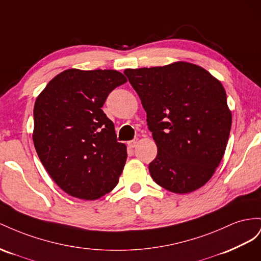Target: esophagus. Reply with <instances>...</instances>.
Instances as JSON below:
<instances>
[{
  "instance_id": "esophagus-1",
  "label": "esophagus",
  "mask_w": 261,
  "mask_h": 261,
  "mask_svg": "<svg viewBox=\"0 0 261 261\" xmlns=\"http://www.w3.org/2000/svg\"><path fill=\"white\" fill-rule=\"evenodd\" d=\"M138 142H139V140H138V139H133V140L129 141V142H128V145H129V147L133 148V147H136V146H137Z\"/></svg>"
}]
</instances>
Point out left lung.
Wrapping results in <instances>:
<instances>
[{"label":"left lung","instance_id":"1","mask_svg":"<svg viewBox=\"0 0 261 261\" xmlns=\"http://www.w3.org/2000/svg\"><path fill=\"white\" fill-rule=\"evenodd\" d=\"M124 74L146 111L158 146L148 165L153 180L175 193L202 187L220 165L232 125L221 82L184 61L126 69Z\"/></svg>","mask_w":261,"mask_h":261}]
</instances>
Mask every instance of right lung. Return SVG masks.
<instances>
[{
    "mask_svg": "<svg viewBox=\"0 0 261 261\" xmlns=\"http://www.w3.org/2000/svg\"><path fill=\"white\" fill-rule=\"evenodd\" d=\"M126 82L116 70L69 69L52 79L34 107L33 140L42 165L68 195L96 200L113 190L126 160L101 107Z\"/></svg>",
    "mask_w": 261,
    "mask_h": 261,
    "instance_id": "obj_1",
    "label": "right lung"
}]
</instances>
